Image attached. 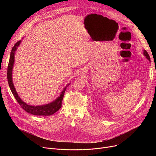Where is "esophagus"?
<instances>
[{
	"label": "esophagus",
	"instance_id": "34e87169",
	"mask_svg": "<svg viewBox=\"0 0 156 156\" xmlns=\"http://www.w3.org/2000/svg\"><path fill=\"white\" fill-rule=\"evenodd\" d=\"M82 73H84V70H83V71H82V72H81V74H82Z\"/></svg>",
	"mask_w": 156,
	"mask_h": 156
}]
</instances>
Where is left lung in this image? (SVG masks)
I'll use <instances>...</instances> for the list:
<instances>
[{"label":"left lung","instance_id":"8db88e82","mask_svg":"<svg viewBox=\"0 0 156 156\" xmlns=\"http://www.w3.org/2000/svg\"><path fill=\"white\" fill-rule=\"evenodd\" d=\"M143 55L145 56V57L149 61V62H151V58H150V57H149V54H148V53L147 52V51H146V50H144V51H143Z\"/></svg>","mask_w":156,"mask_h":156}]
</instances>
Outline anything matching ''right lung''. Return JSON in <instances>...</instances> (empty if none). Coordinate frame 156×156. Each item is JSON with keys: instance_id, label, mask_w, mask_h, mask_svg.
Listing matches in <instances>:
<instances>
[{"instance_id": "right-lung-1", "label": "right lung", "mask_w": 156, "mask_h": 156, "mask_svg": "<svg viewBox=\"0 0 156 156\" xmlns=\"http://www.w3.org/2000/svg\"><path fill=\"white\" fill-rule=\"evenodd\" d=\"M21 41H18L14 46L12 48V51L10 52V60L9 62L8 69H7V80L9 87L10 88V90L14 96L15 98L18 102V104L20 105V106L23 108L27 112L30 113L31 114L34 115H44V116H49L54 114H55L56 112L61 108L62 107V102L64 96V93L66 90V87L70 85V83L67 84L63 89L62 91L60 93V96L56 98L54 101L42 105H31L26 102H25L23 101L19 97L16 90L14 86L13 80H12V70L13 67L14 65V62H15V52L18 48V47L20 46Z\"/></svg>"}]
</instances>
